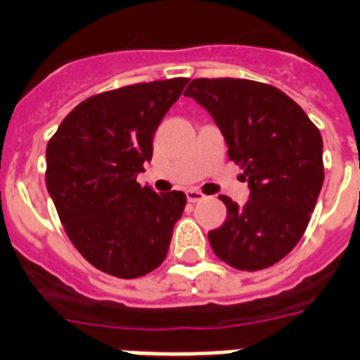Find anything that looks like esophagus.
<instances>
[{"label": "esophagus", "mask_w": 360, "mask_h": 360, "mask_svg": "<svg viewBox=\"0 0 360 360\" xmlns=\"http://www.w3.org/2000/svg\"><path fill=\"white\" fill-rule=\"evenodd\" d=\"M205 196L202 194L200 191H196V188H188L186 191V200L191 202V204H196V202H200V200H204Z\"/></svg>", "instance_id": "34e87169"}]
</instances>
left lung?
Returning <instances> with one entry per match:
<instances>
[{
	"label": "left lung",
	"mask_w": 360,
	"mask_h": 360,
	"mask_svg": "<svg viewBox=\"0 0 360 360\" xmlns=\"http://www.w3.org/2000/svg\"><path fill=\"white\" fill-rule=\"evenodd\" d=\"M185 96L213 117L251 191L241 207L221 196L229 215L210 232L211 249L236 270H264L308 229L325 179L323 137L296 101L264 82L194 79Z\"/></svg>",
	"instance_id": "left-lung-1"
}]
</instances>
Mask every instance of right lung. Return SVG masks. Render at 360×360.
<instances>
[{
  "mask_svg": "<svg viewBox=\"0 0 360 360\" xmlns=\"http://www.w3.org/2000/svg\"><path fill=\"white\" fill-rule=\"evenodd\" d=\"M188 79L109 90L81 101L46 145V188L65 234L98 270L122 279L156 270L168 255L186 196L137 183L153 136Z\"/></svg>",
  "mask_w": 360,
  "mask_h": 360,
  "instance_id": "obj_1",
  "label": "right lung"
}]
</instances>
